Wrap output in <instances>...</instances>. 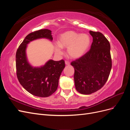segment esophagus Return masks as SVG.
I'll use <instances>...</instances> for the list:
<instances>
[{
    "mask_svg": "<svg viewBox=\"0 0 130 130\" xmlns=\"http://www.w3.org/2000/svg\"><path fill=\"white\" fill-rule=\"evenodd\" d=\"M65 64H66V65L69 66V65H70V62H69V61H65Z\"/></svg>",
    "mask_w": 130,
    "mask_h": 130,
    "instance_id": "1",
    "label": "esophagus"
}]
</instances>
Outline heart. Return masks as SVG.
I'll list each match as a JSON object with an SVG mask.
<instances>
[{"mask_svg":"<svg viewBox=\"0 0 130 130\" xmlns=\"http://www.w3.org/2000/svg\"><path fill=\"white\" fill-rule=\"evenodd\" d=\"M91 39L87 34H80L74 31H67L58 38V43L54 45L55 52L57 55L63 53L62 48H67L70 57L78 58L84 56L88 50Z\"/></svg>","mask_w":130,"mask_h":130,"instance_id":"obj_1","label":"heart"}]
</instances>
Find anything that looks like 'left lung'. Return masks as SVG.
Listing matches in <instances>:
<instances>
[{
  "mask_svg": "<svg viewBox=\"0 0 130 130\" xmlns=\"http://www.w3.org/2000/svg\"><path fill=\"white\" fill-rule=\"evenodd\" d=\"M93 37L90 49L84 56L71 63L75 70L76 89L82 94H90L103 87L112 68L110 44L100 32L89 31Z\"/></svg>",
  "mask_w": 130,
  "mask_h": 130,
  "instance_id": "1",
  "label": "left lung"
}]
</instances>
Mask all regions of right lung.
Segmentation results:
<instances>
[{
  "mask_svg": "<svg viewBox=\"0 0 130 130\" xmlns=\"http://www.w3.org/2000/svg\"><path fill=\"white\" fill-rule=\"evenodd\" d=\"M46 38L52 41V31L41 29L31 32L26 37L17 50L15 55L17 76L19 83L32 95L48 97L57 89L59 78L65 67L64 61L50 60L40 67H34L27 61L26 49L27 45L34 40Z\"/></svg>",
  "mask_w": 130,
  "mask_h": 130,
  "instance_id": "obj_1",
  "label": "right lung"
}]
</instances>
